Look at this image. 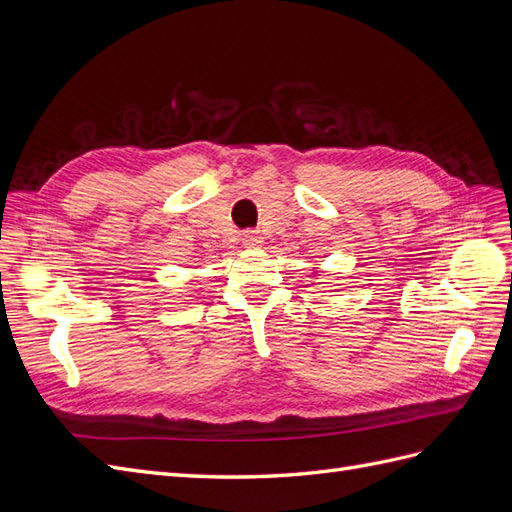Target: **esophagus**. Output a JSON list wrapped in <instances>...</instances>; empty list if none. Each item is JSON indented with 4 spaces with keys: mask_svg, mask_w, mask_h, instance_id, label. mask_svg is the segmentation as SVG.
Segmentation results:
<instances>
[{
    "mask_svg": "<svg viewBox=\"0 0 512 512\" xmlns=\"http://www.w3.org/2000/svg\"><path fill=\"white\" fill-rule=\"evenodd\" d=\"M262 237L258 230H247V232H243V245L247 247V250H258V247L262 245Z\"/></svg>",
    "mask_w": 512,
    "mask_h": 512,
    "instance_id": "esophagus-1",
    "label": "esophagus"
}]
</instances>
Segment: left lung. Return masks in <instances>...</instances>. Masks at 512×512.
<instances>
[{"mask_svg":"<svg viewBox=\"0 0 512 512\" xmlns=\"http://www.w3.org/2000/svg\"><path fill=\"white\" fill-rule=\"evenodd\" d=\"M314 275H316V271H314Z\"/></svg>","mask_w":512,"mask_h":512,"instance_id":"1","label":"left lung"}]
</instances>
